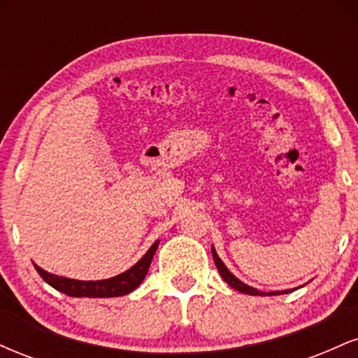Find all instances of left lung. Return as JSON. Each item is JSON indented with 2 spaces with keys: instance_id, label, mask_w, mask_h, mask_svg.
I'll return each mask as SVG.
<instances>
[{
  "instance_id": "left-lung-1",
  "label": "left lung",
  "mask_w": 358,
  "mask_h": 358,
  "mask_svg": "<svg viewBox=\"0 0 358 358\" xmlns=\"http://www.w3.org/2000/svg\"><path fill=\"white\" fill-rule=\"evenodd\" d=\"M212 254H213V262H215V266H217V269H219L220 276L224 278V281L227 282V285L231 286V287H234V289L241 291V293H244V294H252V296H278V294L289 293V289H286V291H271V293H262V291H257L256 287H250L248 285H244V282L239 281V279L234 276L231 271L225 268V264L220 261V257L217 256L215 249H213V248H212Z\"/></svg>"
}]
</instances>
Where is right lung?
Instances as JSON below:
<instances>
[{
  "mask_svg": "<svg viewBox=\"0 0 358 358\" xmlns=\"http://www.w3.org/2000/svg\"><path fill=\"white\" fill-rule=\"evenodd\" d=\"M156 248H158V241L151 245L150 250L143 256L136 264L126 273L119 274L116 278L102 279V281H77V279H69L55 276V274L47 273L38 266H35L36 273L42 276L45 282H48L52 287H55L60 293L67 294L73 298H114V296H124L131 293L133 289L141 285L145 279L148 269H150L151 259H153Z\"/></svg>",
  "mask_w": 358,
  "mask_h": 358,
  "instance_id": "right-lung-1",
  "label": "right lung"
}]
</instances>
